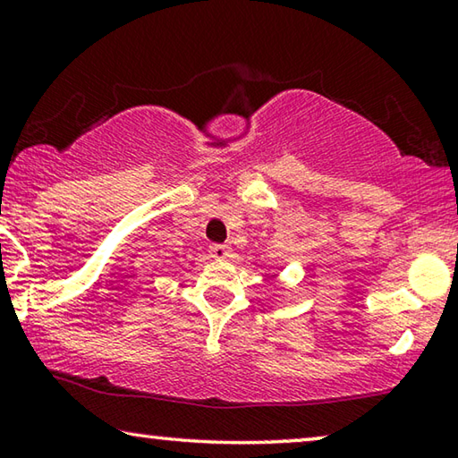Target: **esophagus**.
<instances>
[{
	"mask_svg": "<svg viewBox=\"0 0 458 458\" xmlns=\"http://www.w3.org/2000/svg\"><path fill=\"white\" fill-rule=\"evenodd\" d=\"M210 254H212L216 260H224V259L230 257L232 250H230V246H226V244H212L210 246Z\"/></svg>",
	"mask_w": 458,
	"mask_h": 458,
	"instance_id": "obj_1",
	"label": "esophagus"
}]
</instances>
